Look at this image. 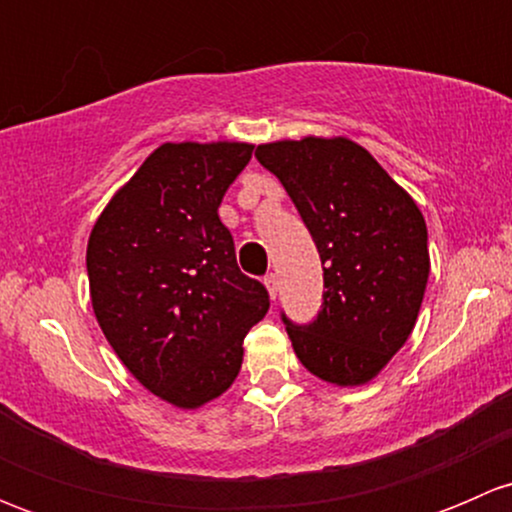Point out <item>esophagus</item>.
<instances>
[{
  "label": "esophagus",
  "mask_w": 512,
  "mask_h": 512,
  "mask_svg": "<svg viewBox=\"0 0 512 512\" xmlns=\"http://www.w3.org/2000/svg\"><path fill=\"white\" fill-rule=\"evenodd\" d=\"M265 287H267V292H270V297L272 299H277V275H265Z\"/></svg>",
  "instance_id": "1"
}]
</instances>
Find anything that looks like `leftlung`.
<instances>
[{
  "label": "left lung",
  "mask_w": 512,
  "mask_h": 512,
  "mask_svg": "<svg viewBox=\"0 0 512 512\" xmlns=\"http://www.w3.org/2000/svg\"><path fill=\"white\" fill-rule=\"evenodd\" d=\"M255 158L280 178L324 267L322 312L287 324L297 359L334 386L369 384L414 329L431 260L409 193L349 138L275 141Z\"/></svg>",
  "instance_id": "1"
}]
</instances>
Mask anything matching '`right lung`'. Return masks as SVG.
Wrapping results in <instances>:
<instances>
[{"instance_id":"1","label":"right lung","mask_w":512,"mask_h":512,"mask_svg":"<svg viewBox=\"0 0 512 512\" xmlns=\"http://www.w3.org/2000/svg\"><path fill=\"white\" fill-rule=\"evenodd\" d=\"M250 143H163L98 215L86 247L98 327L128 371L178 409L230 389L242 339L270 309L220 223Z\"/></svg>"}]
</instances>
